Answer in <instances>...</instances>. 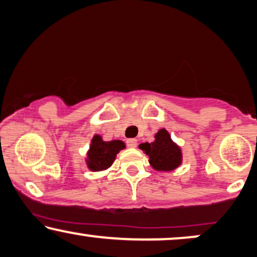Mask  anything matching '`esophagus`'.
I'll return each instance as SVG.
<instances>
[{"mask_svg": "<svg viewBox=\"0 0 257 257\" xmlns=\"http://www.w3.org/2000/svg\"><path fill=\"white\" fill-rule=\"evenodd\" d=\"M126 145H128L129 148H136V147H138V140L129 139L128 141H126Z\"/></svg>", "mask_w": 257, "mask_h": 257, "instance_id": "34e87169", "label": "esophagus"}]
</instances>
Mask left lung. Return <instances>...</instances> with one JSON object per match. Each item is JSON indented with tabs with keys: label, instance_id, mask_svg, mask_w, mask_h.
Instances as JSON below:
<instances>
[{
	"label": "left lung",
	"instance_id": "8db88e82",
	"mask_svg": "<svg viewBox=\"0 0 257 257\" xmlns=\"http://www.w3.org/2000/svg\"><path fill=\"white\" fill-rule=\"evenodd\" d=\"M149 157V163L156 172L169 173L182 164L183 154L181 147L173 141L166 128L160 129L152 143L145 142L139 146Z\"/></svg>",
	"mask_w": 257,
	"mask_h": 257
}]
</instances>
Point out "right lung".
Instances as JSON below:
<instances>
[{
    "mask_svg": "<svg viewBox=\"0 0 257 257\" xmlns=\"http://www.w3.org/2000/svg\"><path fill=\"white\" fill-rule=\"evenodd\" d=\"M122 149H125V145L121 140L104 141L101 135L95 134L85 156V164L91 172H103L110 168Z\"/></svg>",
    "mask_w": 257,
    "mask_h": 257,
    "instance_id": "add662e5",
    "label": "right lung"
}]
</instances>
